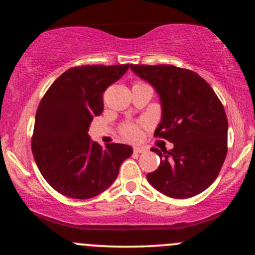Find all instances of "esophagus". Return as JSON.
<instances>
[{
    "instance_id": "esophagus-1",
    "label": "esophagus",
    "mask_w": 255,
    "mask_h": 255,
    "mask_svg": "<svg viewBox=\"0 0 255 255\" xmlns=\"http://www.w3.org/2000/svg\"><path fill=\"white\" fill-rule=\"evenodd\" d=\"M133 151H134V153H135V154H140V153H142V152H145V148L140 147V146H135Z\"/></svg>"
}]
</instances>
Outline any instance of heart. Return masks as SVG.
Returning <instances> with one entry per match:
<instances>
[{"label": "heart", "mask_w": 255, "mask_h": 255, "mask_svg": "<svg viewBox=\"0 0 255 255\" xmlns=\"http://www.w3.org/2000/svg\"><path fill=\"white\" fill-rule=\"evenodd\" d=\"M122 131H124V135L127 137V139H130V140H135L140 135L139 128H137L135 125L125 126L124 130Z\"/></svg>", "instance_id": "obj_1"}]
</instances>
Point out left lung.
I'll return each mask as SVG.
<instances>
[{
    "instance_id": "obj_1",
    "label": "left lung",
    "mask_w": 255,
    "mask_h": 255,
    "mask_svg": "<svg viewBox=\"0 0 255 255\" xmlns=\"http://www.w3.org/2000/svg\"><path fill=\"white\" fill-rule=\"evenodd\" d=\"M134 74L156 90L162 118L154 136L174 144L159 151L156 171L147 181L170 198L186 199L204 192L217 178L228 144V120L215 91L197 73L169 64H130Z\"/></svg>"
}]
</instances>
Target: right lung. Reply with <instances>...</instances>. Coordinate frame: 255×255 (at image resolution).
I'll list each match as a JSON object with an SVG mask.
<instances>
[{
	"instance_id": "right-lung-1",
	"label": "right lung",
	"mask_w": 255,
	"mask_h": 255,
	"mask_svg": "<svg viewBox=\"0 0 255 255\" xmlns=\"http://www.w3.org/2000/svg\"><path fill=\"white\" fill-rule=\"evenodd\" d=\"M128 64L74 67L61 74L38 107L32 152L40 174L55 191L90 199L108 189L133 153L125 144L99 145L87 131L104 109L103 93Z\"/></svg>"
}]
</instances>
